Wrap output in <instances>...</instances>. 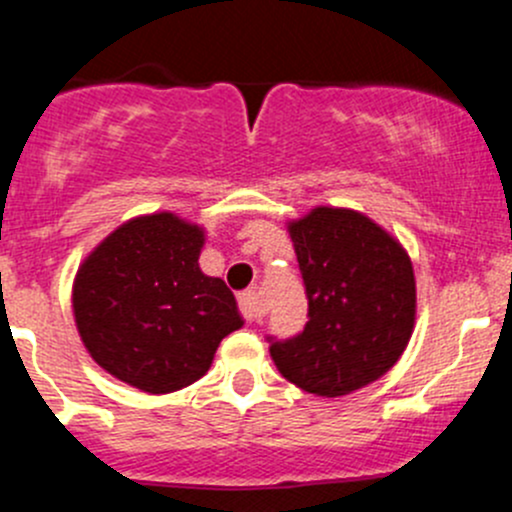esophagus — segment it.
<instances>
[{"label":"esophagus","instance_id":"esophagus-1","mask_svg":"<svg viewBox=\"0 0 512 512\" xmlns=\"http://www.w3.org/2000/svg\"><path fill=\"white\" fill-rule=\"evenodd\" d=\"M239 306L241 313L246 316V321H256L261 316V301H258V293L256 291H246L239 296Z\"/></svg>","mask_w":512,"mask_h":512}]
</instances>
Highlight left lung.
Masks as SVG:
<instances>
[{
    "label": "left lung",
    "mask_w": 512,
    "mask_h": 512,
    "mask_svg": "<svg viewBox=\"0 0 512 512\" xmlns=\"http://www.w3.org/2000/svg\"><path fill=\"white\" fill-rule=\"evenodd\" d=\"M308 296L301 336L271 343L278 373L321 398L386 376L416 328V273L401 241L343 206L286 221Z\"/></svg>",
    "instance_id": "left-lung-1"
}]
</instances>
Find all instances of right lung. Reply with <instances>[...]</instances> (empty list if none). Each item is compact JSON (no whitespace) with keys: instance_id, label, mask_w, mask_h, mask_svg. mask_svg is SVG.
<instances>
[{"instance_id":"add662e5","label":"right lung","mask_w":512,"mask_h":512,"mask_svg":"<svg viewBox=\"0 0 512 512\" xmlns=\"http://www.w3.org/2000/svg\"><path fill=\"white\" fill-rule=\"evenodd\" d=\"M204 244V226L156 211L124 221L86 254L72 311L96 366L151 396L206 376L244 316L226 283L201 271Z\"/></svg>"}]
</instances>
